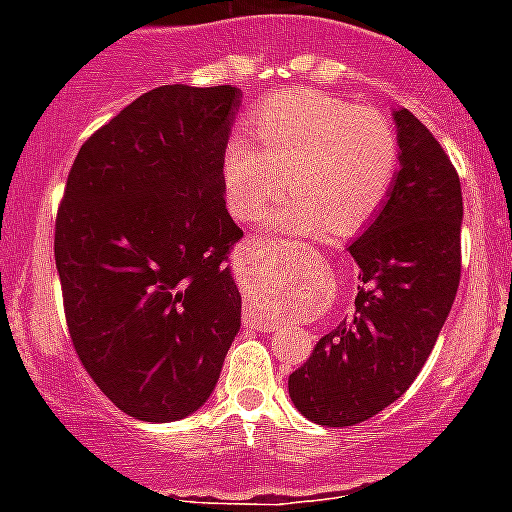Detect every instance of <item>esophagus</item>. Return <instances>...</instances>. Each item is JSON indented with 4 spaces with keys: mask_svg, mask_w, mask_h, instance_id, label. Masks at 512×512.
<instances>
[{
    "mask_svg": "<svg viewBox=\"0 0 512 512\" xmlns=\"http://www.w3.org/2000/svg\"><path fill=\"white\" fill-rule=\"evenodd\" d=\"M259 241H261V238H259ZM271 243H274V241H271ZM277 243H279V246H287V241H282V238H277ZM246 318H248V323L256 325V330H261V333H271V330L277 328V325L271 323V320L259 318V315H253V312H248Z\"/></svg>",
    "mask_w": 512,
    "mask_h": 512,
    "instance_id": "obj_1",
    "label": "esophagus"
}]
</instances>
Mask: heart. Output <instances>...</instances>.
<instances>
[{
    "label": "heart",
    "instance_id": "obj_1",
    "mask_svg": "<svg viewBox=\"0 0 512 512\" xmlns=\"http://www.w3.org/2000/svg\"><path fill=\"white\" fill-rule=\"evenodd\" d=\"M259 148L233 138L223 153V187L238 220H253L287 187V200L266 215L292 233H354L387 205L402 164L400 135L382 112L333 94L292 89L251 112Z\"/></svg>",
    "mask_w": 512,
    "mask_h": 512
}]
</instances>
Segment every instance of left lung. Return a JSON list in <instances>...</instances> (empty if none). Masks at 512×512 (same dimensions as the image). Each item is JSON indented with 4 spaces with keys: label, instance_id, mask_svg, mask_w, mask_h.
Instances as JSON below:
<instances>
[{
    "label": "left lung",
    "instance_id": "left-lung-1",
    "mask_svg": "<svg viewBox=\"0 0 512 512\" xmlns=\"http://www.w3.org/2000/svg\"><path fill=\"white\" fill-rule=\"evenodd\" d=\"M402 164L390 200L348 251L356 312L289 374V397L328 428L364 423L408 390L431 356L461 277V184L436 135L397 110Z\"/></svg>",
    "mask_w": 512,
    "mask_h": 512
}]
</instances>
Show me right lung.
I'll use <instances>...</instances> for the list:
<instances>
[{"label":"right lung","instance_id":"1","mask_svg":"<svg viewBox=\"0 0 512 512\" xmlns=\"http://www.w3.org/2000/svg\"><path fill=\"white\" fill-rule=\"evenodd\" d=\"M241 92L166 84L89 135L56 215L71 343L99 390L148 423L215 390L241 328L223 153Z\"/></svg>","mask_w":512,"mask_h":512}]
</instances>
